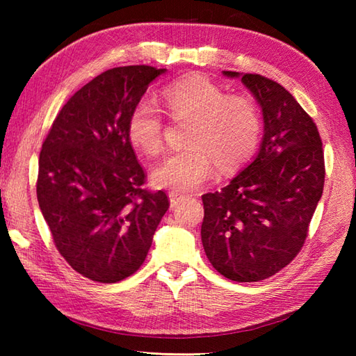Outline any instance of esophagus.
Returning a JSON list of instances; mask_svg holds the SVG:
<instances>
[{
    "label": "esophagus",
    "instance_id": "1",
    "mask_svg": "<svg viewBox=\"0 0 356 356\" xmlns=\"http://www.w3.org/2000/svg\"><path fill=\"white\" fill-rule=\"evenodd\" d=\"M168 197H170V207L171 208H176L179 203H182L185 200V195L184 194H179L176 191H171L168 194Z\"/></svg>",
    "mask_w": 356,
    "mask_h": 356
}]
</instances>
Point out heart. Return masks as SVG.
<instances>
[{"mask_svg": "<svg viewBox=\"0 0 356 356\" xmlns=\"http://www.w3.org/2000/svg\"><path fill=\"white\" fill-rule=\"evenodd\" d=\"M165 108L172 118L191 119L185 142L188 147L172 151L151 171V182L177 193L194 191L218 168H238L252 156L260 138V115L246 96L225 95L213 82L191 76L172 82L162 90ZM162 113L142 97L128 116L127 133L133 145L145 154L162 148Z\"/></svg>", "mask_w": 356, "mask_h": 356, "instance_id": "heart-1", "label": "heart"}]
</instances>
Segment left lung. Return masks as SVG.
<instances>
[{
    "mask_svg": "<svg viewBox=\"0 0 356 356\" xmlns=\"http://www.w3.org/2000/svg\"><path fill=\"white\" fill-rule=\"evenodd\" d=\"M238 78L261 108L259 153L222 191L202 195V243L232 282H260L287 266L303 246L324 186V154L312 118L277 82Z\"/></svg>",
    "mask_w": 356,
    "mask_h": 356,
    "instance_id": "1",
    "label": "left lung"
}]
</instances>
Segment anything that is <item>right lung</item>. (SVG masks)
Returning <instances> with one entry per match:
<instances>
[{
  "mask_svg": "<svg viewBox=\"0 0 356 356\" xmlns=\"http://www.w3.org/2000/svg\"><path fill=\"white\" fill-rule=\"evenodd\" d=\"M166 69L116 67L78 90L42 143L36 195L53 241L93 282L116 283L140 268L168 197L142 190L145 172L128 139L133 105Z\"/></svg>",
  "mask_w": 356,
  "mask_h": 356,
  "instance_id": "right-lung-1",
  "label": "right lung"
}]
</instances>
